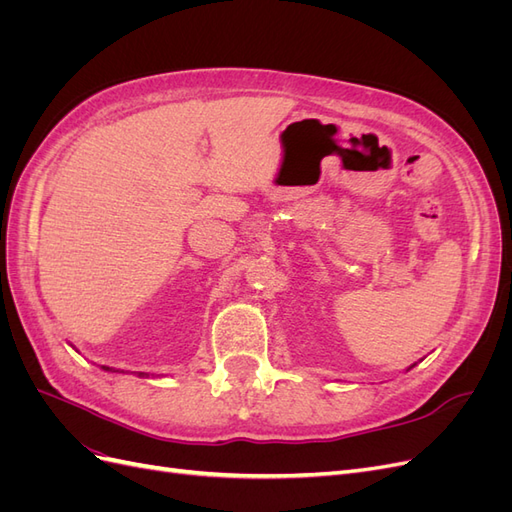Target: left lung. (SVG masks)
Returning a JSON list of instances; mask_svg holds the SVG:
<instances>
[{
  "instance_id": "left-lung-1",
  "label": "left lung",
  "mask_w": 512,
  "mask_h": 512,
  "mask_svg": "<svg viewBox=\"0 0 512 512\" xmlns=\"http://www.w3.org/2000/svg\"><path fill=\"white\" fill-rule=\"evenodd\" d=\"M412 367H414V365H412ZM412 367H410V369H412Z\"/></svg>"
}]
</instances>
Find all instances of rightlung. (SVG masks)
<instances>
[{"mask_svg":"<svg viewBox=\"0 0 512 512\" xmlns=\"http://www.w3.org/2000/svg\"><path fill=\"white\" fill-rule=\"evenodd\" d=\"M102 369H104V371H119V369H113V367H106V365H102ZM138 376H143V378H145V376H149V374H138Z\"/></svg>","mask_w":512,"mask_h":512,"instance_id":"1","label":"right lung"}]
</instances>
